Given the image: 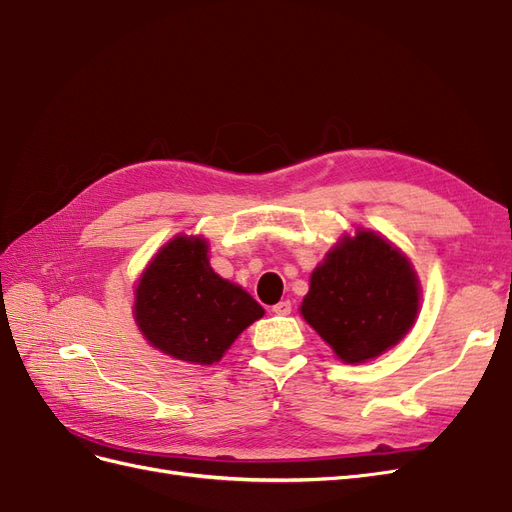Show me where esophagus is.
I'll return each instance as SVG.
<instances>
[{
	"mask_svg": "<svg viewBox=\"0 0 512 512\" xmlns=\"http://www.w3.org/2000/svg\"><path fill=\"white\" fill-rule=\"evenodd\" d=\"M292 312L290 301H280L277 305H273V314L275 316H288Z\"/></svg>",
	"mask_w": 512,
	"mask_h": 512,
	"instance_id": "esophagus-1",
	"label": "esophagus"
}]
</instances>
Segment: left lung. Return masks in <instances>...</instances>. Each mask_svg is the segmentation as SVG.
I'll list each match as a JSON object with an SVG mask.
<instances>
[{"instance_id": "left-lung-1", "label": "left lung", "mask_w": 512, "mask_h": 512, "mask_svg": "<svg viewBox=\"0 0 512 512\" xmlns=\"http://www.w3.org/2000/svg\"><path fill=\"white\" fill-rule=\"evenodd\" d=\"M418 312V280L406 256L374 232L344 239L316 267L301 314L344 363L395 346Z\"/></svg>"}]
</instances>
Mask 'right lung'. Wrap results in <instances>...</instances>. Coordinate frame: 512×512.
I'll list each match as a JSON object with an SVG mask.
<instances>
[{
    "mask_svg": "<svg viewBox=\"0 0 512 512\" xmlns=\"http://www.w3.org/2000/svg\"><path fill=\"white\" fill-rule=\"evenodd\" d=\"M262 309L243 288L209 267L207 241L177 237L149 262L134 316L151 346L179 361L213 365Z\"/></svg>",
    "mask_w": 512,
    "mask_h": 512,
    "instance_id": "right-lung-1",
    "label": "right lung"
}]
</instances>
